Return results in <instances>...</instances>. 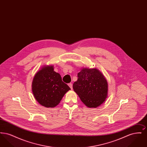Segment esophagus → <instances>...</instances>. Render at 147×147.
I'll return each mask as SVG.
<instances>
[{"label": "esophagus", "instance_id": "obj_1", "mask_svg": "<svg viewBox=\"0 0 147 147\" xmlns=\"http://www.w3.org/2000/svg\"><path fill=\"white\" fill-rule=\"evenodd\" d=\"M68 86L70 87L71 89H73V85H72L71 83H69V84H68Z\"/></svg>", "mask_w": 147, "mask_h": 147}]
</instances>
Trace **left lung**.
Wrapping results in <instances>:
<instances>
[{"mask_svg":"<svg viewBox=\"0 0 147 147\" xmlns=\"http://www.w3.org/2000/svg\"><path fill=\"white\" fill-rule=\"evenodd\" d=\"M73 85L81 101L87 107L96 108L107 97L108 84L102 73L96 68H83L78 73Z\"/></svg>","mask_w":147,"mask_h":147,"instance_id":"8db88e82","label":"left lung"}]
</instances>
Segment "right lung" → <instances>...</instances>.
<instances>
[{
  "label": "right lung",
  "mask_w": 147,
  "mask_h": 147,
  "mask_svg": "<svg viewBox=\"0 0 147 147\" xmlns=\"http://www.w3.org/2000/svg\"><path fill=\"white\" fill-rule=\"evenodd\" d=\"M70 90L62 80L61 75L54 71L53 65H45L35 75L32 91L37 101L46 107L58 105L65 94Z\"/></svg>",
  "instance_id": "1"
}]
</instances>
